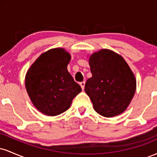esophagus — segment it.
<instances>
[{"mask_svg": "<svg viewBox=\"0 0 157 157\" xmlns=\"http://www.w3.org/2000/svg\"><path fill=\"white\" fill-rule=\"evenodd\" d=\"M80 85L81 88H82V89L84 90V87H85V81H82V82H80Z\"/></svg>", "mask_w": 157, "mask_h": 157, "instance_id": "1", "label": "esophagus"}]
</instances>
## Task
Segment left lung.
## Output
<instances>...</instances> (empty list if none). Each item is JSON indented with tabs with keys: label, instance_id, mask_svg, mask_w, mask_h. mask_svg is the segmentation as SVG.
Returning a JSON list of instances; mask_svg holds the SVG:
<instances>
[{
	"label": "left lung",
	"instance_id": "8db88e82",
	"mask_svg": "<svg viewBox=\"0 0 157 157\" xmlns=\"http://www.w3.org/2000/svg\"><path fill=\"white\" fill-rule=\"evenodd\" d=\"M92 77L85 85V91L94 109L105 117L125 111L136 91V79L123 57L109 49H101L90 56Z\"/></svg>",
	"mask_w": 157,
	"mask_h": 157
}]
</instances>
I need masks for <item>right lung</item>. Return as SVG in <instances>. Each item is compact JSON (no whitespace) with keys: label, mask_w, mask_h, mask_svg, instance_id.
Returning <instances> with one entry per match:
<instances>
[{"label":"right lung","mask_w":157,"mask_h":157,"mask_svg":"<svg viewBox=\"0 0 157 157\" xmlns=\"http://www.w3.org/2000/svg\"><path fill=\"white\" fill-rule=\"evenodd\" d=\"M70 60L63 48H52L40 56L27 71V93L41 113L48 116L63 113L82 91L67 70Z\"/></svg>","instance_id":"right-lung-1"}]
</instances>
